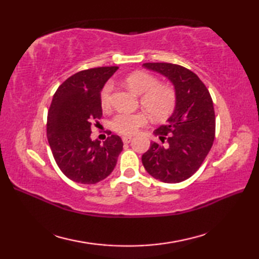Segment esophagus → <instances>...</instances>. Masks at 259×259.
I'll return each mask as SVG.
<instances>
[{
  "mask_svg": "<svg viewBox=\"0 0 259 259\" xmlns=\"http://www.w3.org/2000/svg\"><path fill=\"white\" fill-rule=\"evenodd\" d=\"M133 140V137H129V136H125V137H122V141L124 142V144H129V142Z\"/></svg>",
  "mask_w": 259,
  "mask_h": 259,
  "instance_id": "obj_1",
  "label": "esophagus"
}]
</instances>
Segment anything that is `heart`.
<instances>
[{"label": "heart", "mask_w": 259, "mask_h": 259, "mask_svg": "<svg viewBox=\"0 0 259 259\" xmlns=\"http://www.w3.org/2000/svg\"><path fill=\"white\" fill-rule=\"evenodd\" d=\"M125 83L137 95L141 96L140 103L150 117L155 120L166 119L176 106V92L168 84H159V81L147 72L137 71L125 78ZM113 84L111 81L102 87L100 103L104 110L111 107ZM145 112H119L111 120L113 130L121 135H134L140 126L147 123Z\"/></svg>", "instance_id": "b5f03b06"}]
</instances>
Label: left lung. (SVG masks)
Segmentation results:
<instances>
[{"instance_id": "1", "label": "left lung", "mask_w": 259, "mask_h": 259, "mask_svg": "<svg viewBox=\"0 0 259 259\" xmlns=\"http://www.w3.org/2000/svg\"><path fill=\"white\" fill-rule=\"evenodd\" d=\"M142 65L168 78L176 92L172 114L153 133L163 145L151 142L142 164L162 183H181L199 169L213 144L216 120L210 93L197 74L181 65Z\"/></svg>"}]
</instances>
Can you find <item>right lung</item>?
I'll return each mask as SVG.
<instances>
[{
	"label": "right lung",
	"instance_id": "obj_1",
	"mask_svg": "<svg viewBox=\"0 0 259 259\" xmlns=\"http://www.w3.org/2000/svg\"><path fill=\"white\" fill-rule=\"evenodd\" d=\"M118 67L83 70L71 75L54 93L48 112L47 135L61 171L79 184L92 185L112 172L123 142L112 135L91 139V125L102 117L100 92Z\"/></svg>",
	"mask_w": 259,
	"mask_h": 259
}]
</instances>
